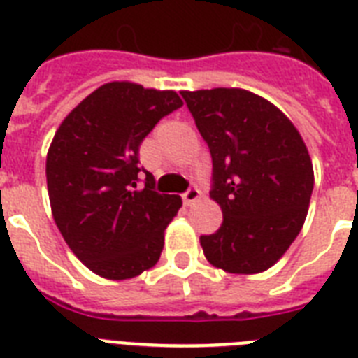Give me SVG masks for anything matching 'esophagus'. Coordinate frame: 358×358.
<instances>
[{"mask_svg": "<svg viewBox=\"0 0 358 358\" xmlns=\"http://www.w3.org/2000/svg\"><path fill=\"white\" fill-rule=\"evenodd\" d=\"M199 199H201V191H199V187H196V185H191L189 189L185 191L184 195H182V201H184L185 206H191V204H195Z\"/></svg>", "mask_w": 358, "mask_h": 358, "instance_id": "1", "label": "esophagus"}]
</instances>
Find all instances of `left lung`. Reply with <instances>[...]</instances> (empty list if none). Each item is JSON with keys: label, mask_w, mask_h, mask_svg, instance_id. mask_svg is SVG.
<instances>
[{"label": "left lung", "mask_w": 358, "mask_h": 358, "mask_svg": "<svg viewBox=\"0 0 358 358\" xmlns=\"http://www.w3.org/2000/svg\"><path fill=\"white\" fill-rule=\"evenodd\" d=\"M213 163L210 196L223 212L201 236L212 266L255 275L275 266L303 229L314 169L292 120L245 89L182 91Z\"/></svg>", "instance_id": "obj_1"}]
</instances>
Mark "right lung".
Instances as JSON below:
<instances>
[{"label": "right lung", "mask_w": 358, "mask_h": 358, "mask_svg": "<svg viewBox=\"0 0 358 358\" xmlns=\"http://www.w3.org/2000/svg\"><path fill=\"white\" fill-rule=\"evenodd\" d=\"M174 91L111 81L78 103L53 135L48 195L59 232L92 273L126 280L157 264L178 195L154 191L139 167V146L154 126L182 108ZM147 174L138 189V173Z\"/></svg>", "instance_id": "add662e5"}]
</instances>
